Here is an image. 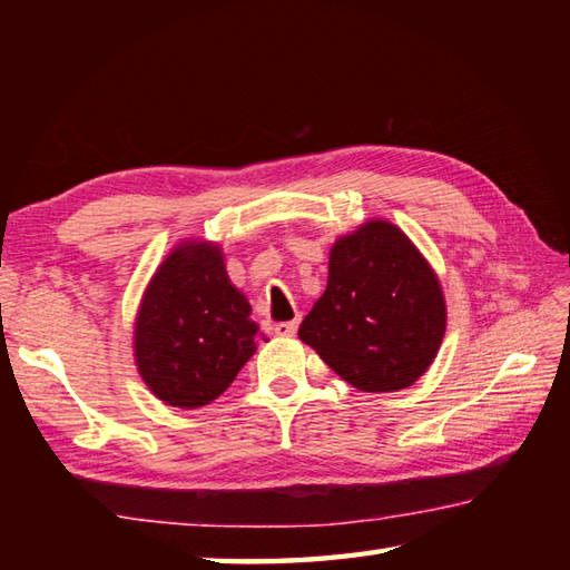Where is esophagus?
<instances>
[{
	"instance_id": "esophagus-1",
	"label": "esophagus",
	"mask_w": 570,
	"mask_h": 570,
	"mask_svg": "<svg viewBox=\"0 0 570 570\" xmlns=\"http://www.w3.org/2000/svg\"><path fill=\"white\" fill-rule=\"evenodd\" d=\"M298 328V321H284V323H276L274 325V333L282 335V337H292Z\"/></svg>"
}]
</instances>
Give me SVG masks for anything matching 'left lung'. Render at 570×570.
Here are the masks:
<instances>
[{"instance_id": "8db88e82", "label": "left lung", "mask_w": 570, "mask_h": 570, "mask_svg": "<svg viewBox=\"0 0 570 570\" xmlns=\"http://www.w3.org/2000/svg\"><path fill=\"white\" fill-rule=\"evenodd\" d=\"M443 335L439 276L386 220L335 239L328 286L298 328L301 341L360 392L406 390L431 367Z\"/></svg>"}]
</instances>
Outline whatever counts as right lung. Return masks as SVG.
I'll list each match as a JSON object with an SVG mask.
<instances>
[{
	"mask_svg": "<svg viewBox=\"0 0 570 570\" xmlns=\"http://www.w3.org/2000/svg\"><path fill=\"white\" fill-rule=\"evenodd\" d=\"M252 306L225 272L215 242H180L159 264L135 323L144 384L168 406L215 402L257 350Z\"/></svg>",
	"mask_w": 570,
	"mask_h": 570,
	"instance_id": "right-lung-1",
	"label": "right lung"
}]
</instances>
